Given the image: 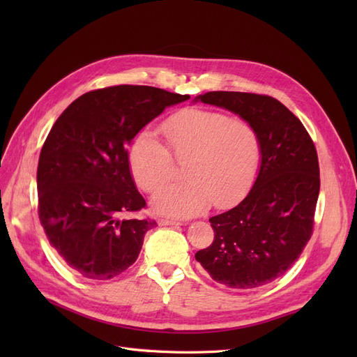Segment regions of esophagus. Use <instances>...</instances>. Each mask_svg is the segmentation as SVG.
<instances>
[{
  "instance_id": "34e87169",
  "label": "esophagus",
  "mask_w": 357,
  "mask_h": 357,
  "mask_svg": "<svg viewBox=\"0 0 357 357\" xmlns=\"http://www.w3.org/2000/svg\"><path fill=\"white\" fill-rule=\"evenodd\" d=\"M158 223L160 226H172V225H181V222H177V220H169V219H159Z\"/></svg>"
}]
</instances>
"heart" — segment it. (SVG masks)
Here are the masks:
<instances>
[{
	"label": "heart",
	"mask_w": 357,
	"mask_h": 357,
	"mask_svg": "<svg viewBox=\"0 0 357 357\" xmlns=\"http://www.w3.org/2000/svg\"><path fill=\"white\" fill-rule=\"evenodd\" d=\"M168 147L152 129H142L129 150L137 185L152 193L185 167L186 183L162 188L153 207L169 215L190 218L207 210L238 204L252 189L262 160V143L255 125L244 119L190 109L162 125Z\"/></svg>",
	"instance_id": "1"
}]
</instances>
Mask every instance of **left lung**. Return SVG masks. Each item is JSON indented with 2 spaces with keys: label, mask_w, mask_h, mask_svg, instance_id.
Instances as JSON below:
<instances>
[{
  "label": "left lung",
  "mask_w": 357,
  "mask_h": 357,
  "mask_svg": "<svg viewBox=\"0 0 357 357\" xmlns=\"http://www.w3.org/2000/svg\"><path fill=\"white\" fill-rule=\"evenodd\" d=\"M198 100L252 122L262 160L248 195L210 219L214 240L195 257L214 282L238 290L265 286L291 268L312 235L320 190L316 146L299 119L273 96L215 91Z\"/></svg>",
  "instance_id": "8db88e82"
}]
</instances>
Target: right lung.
Wrapping results in <instances>:
<instances>
[{
  "label": "right lung",
  "instance_id": "obj_1",
  "mask_svg": "<svg viewBox=\"0 0 357 357\" xmlns=\"http://www.w3.org/2000/svg\"><path fill=\"white\" fill-rule=\"evenodd\" d=\"M153 86L119 84L73 101L43 144L38 218L50 245L89 280H110L131 266L152 219L129 171L128 144L168 105L189 100Z\"/></svg>",
  "mask_w": 357,
  "mask_h": 357
}]
</instances>
